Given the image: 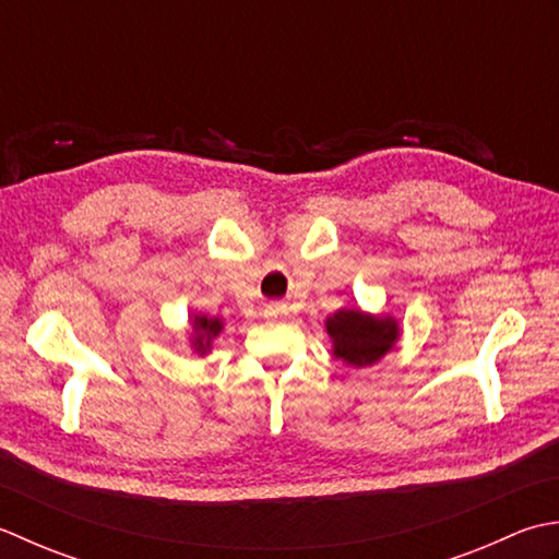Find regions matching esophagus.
Returning a JSON list of instances; mask_svg holds the SVG:
<instances>
[{
	"label": "esophagus",
	"mask_w": 559,
	"mask_h": 559,
	"mask_svg": "<svg viewBox=\"0 0 559 559\" xmlns=\"http://www.w3.org/2000/svg\"><path fill=\"white\" fill-rule=\"evenodd\" d=\"M265 313H267V316H280V313H282V306H277V304H270L267 309H265Z\"/></svg>",
	"instance_id": "esophagus-1"
}]
</instances>
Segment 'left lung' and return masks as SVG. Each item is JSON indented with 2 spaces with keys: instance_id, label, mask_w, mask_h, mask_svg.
Segmentation results:
<instances>
[{
  "instance_id": "obj_1",
  "label": "left lung",
  "mask_w": 559,
  "mask_h": 559,
  "mask_svg": "<svg viewBox=\"0 0 559 559\" xmlns=\"http://www.w3.org/2000/svg\"><path fill=\"white\" fill-rule=\"evenodd\" d=\"M328 333L333 337L335 357L349 367H367L379 361L397 340L393 318H371L361 311H337L328 318Z\"/></svg>"
}]
</instances>
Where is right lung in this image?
Returning a JSON list of instances; mask_svg holds the SVG:
<instances>
[{
  "label": "right lung",
  "mask_w": 559,
  "mask_h": 559,
  "mask_svg": "<svg viewBox=\"0 0 559 559\" xmlns=\"http://www.w3.org/2000/svg\"><path fill=\"white\" fill-rule=\"evenodd\" d=\"M192 328H195V349L200 355L210 349L212 340L222 333V321L219 318H207V316H195V321H192Z\"/></svg>",
  "instance_id": "1"
}]
</instances>
